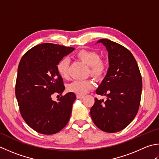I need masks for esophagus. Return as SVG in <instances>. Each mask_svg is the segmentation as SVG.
<instances>
[{"label": "esophagus", "instance_id": "esophagus-1", "mask_svg": "<svg viewBox=\"0 0 159 159\" xmlns=\"http://www.w3.org/2000/svg\"><path fill=\"white\" fill-rule=\"evenodd\" d=\"M84 97L83 96H81V95H76V98L77 99H81Z\"/></svg>", "mask_w": 159, "mask_h": 159}]
</instances>
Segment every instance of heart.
Returning a JSON list of instances; mask_svg holds the SVG:
<instances>
[{
  "instance_id": "b5f03b06",
  "label": "heart",
  "mask_w": 159,
  "mask_h": 159,
  "mask_svg": "<svg viewBox=\"0 0 159 159\" xmlns=\"http://www.w3.org/2000/svg\"><path fill=\"white\" fill-rule=\"evenodd\" d=\"M76 57L83 63L88 65V74L96 79H101L105 75L107 70L105 62L101 58V55L94 50L80 49L76 53ZM70 61L67 58H63L58 61L57 70L59 75L63 79H67L69 76ZM93 88L91 80H74L67 85V90L78 95L86 94Z\"/></svg>"
}]
</instances>
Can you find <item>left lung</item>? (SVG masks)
Wrapping results in <instances>:
<instances>
[{"instance_id": "1", "label": "left lung", "mask_w": 159, "mask_h": 159, "mask_svg": "<svg viewBox=\"0 0 159 159\" xmlns=\"http://www.w3.org/2000/svg\"><path fill=\"white\" fill-rule=\"evenodd\" d=\"M97 43L106 48L110 67L96 92L106 96L107 99L95 98L90 115L102 131L117 132L125 128L138 112L142 77L134 57L125 47L104 39Z\"/></svg>"}]
</instances>
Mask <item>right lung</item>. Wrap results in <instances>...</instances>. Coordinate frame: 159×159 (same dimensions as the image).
Listing matches in <instances>:
<instances>
[{
	"label": "right lung",
	"mask_w": 159,
	"mask_h": 159,
	"mask_svg": "<svg viewBox=\"0 0 159 159\" xmlns=\"http://www.w3.org/2000/svg\"><path fill=\"white\" fill-rule=\"evenodd\" d=\"M74 48L43 43L27 51L18 65L15 93L20 114L31 128L43 134H54L67 125L76 95L69 92L57 101L52 95L64 91L63 80L57 65Z\"/></svg>",
	"instance_id": "add662e5"
}]
</instances>
